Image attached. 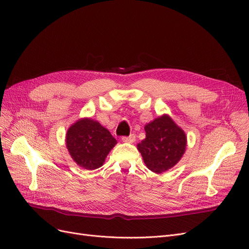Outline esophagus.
<instances>
[{
	"label": "esophagus",
	"instance_id": "esophagus-1",
	"mask_svg": "<svg viewBox=\"0 0 249 249\" xmlns=\"http://www.w3.org/2000/svg\"><path fill=\"white\" fill-rule=\"evenodd\" d=\"M122 140H123V142H125V143H134L136 140V135L132 134L130 136H124L122 138Z\"/></svg>",
	"mask_w": 249,
	"mask_h": 249
}]
</instances>
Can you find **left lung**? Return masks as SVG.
Masks as SVG:
<instances>
[{
  "label": "left lung",
  "instance_id": "obj_1",
  "mask_svg": "<svg viewBox=\"0 0 249 249\" xmlns=\"http://www.w3.org/2000/svg\"><path fill=\"white\" fill-rule=\"evenodd\" d=\"M146 138L138 144L149 170L161 174L178 163L183 156L187 139L168 115L158 117L145 125Z\"/></svg>",
  "mask_w": 249,
  "mask_h": 249
}]
</instances>
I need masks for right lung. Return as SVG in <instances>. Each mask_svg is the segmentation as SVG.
<instances>
[{
	"label": "right lung",
	"mask_w": 249,
	"mask_h": 249,
	"mask_svg": "<svg viewBox=\"0 0 249 249\" xmlns=\"http://www.w3.org/2000/svg\"><path fill=\"white\" fill-rule=\"evenodd\" d=\"M116 140L108 130L91 118L72 124L66 134V146L73 160L85 170L102 166Z\"/></svg>",
	"instance_id": "obj_1"
}]
</instances>
